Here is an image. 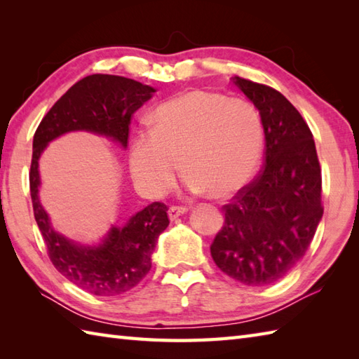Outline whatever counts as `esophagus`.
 I'll return each instance as SVG.
<instances>
[{
	"instance_id": "esophagus-1",
	"label": "esophagus",
	"mask_w": 359,
	"mask_h": 359,
	"mask_svg": "<svg viewBox=\"0 0 359 359\" xmlns=\"http://www.w3.org/2000/svg\"><path fill=\"white\" fill-rule=\"evenodd\" d=\"M188 208L187 207H179V205H172V207H170V210H168V216H170L171 220L177 219L179 216L184 215V212H187Z\"/></svg>"
}]
</instances>
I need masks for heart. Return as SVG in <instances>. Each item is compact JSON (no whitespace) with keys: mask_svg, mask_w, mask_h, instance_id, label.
<instances>
[{"mask_svg":"<svg viewBox=\"0 0 359 359\" xmlns=\"http://www.w3.org/2000/svg\"><path fill=\"white\" fill-rule=\"evenodd\" d=\"M151 123L131 137L128 151L134 185L149 197L174 187L177 160L189 189L215 199L241 191L261 162L262 121L245 100L194 89L158 104Z\"/></svg>","mask_w":359,"mask_h":359,"instance_id":"heart-1","label":"heart"}]
</instances>
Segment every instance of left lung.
<instances>
[{
	"instance_id": "obj_1",
	"label": "left lung",
	"mask_w": 359,
	"mask_h": 359,
	"mask_svg": "<svg viewBox=\"0 0 359 359\" xmlns=\"http://www.w3.org/2000/svg\"><path fill=\"white\" fill-rule=\"evenodd\" d=\"M234 83L261 114L265 163L222 207L224 225L210 248L228 276L262 287L284 278L310 247L324 212L321 166L307 121L279 90L241 77Z\"/></svg>"
}]
</instances>
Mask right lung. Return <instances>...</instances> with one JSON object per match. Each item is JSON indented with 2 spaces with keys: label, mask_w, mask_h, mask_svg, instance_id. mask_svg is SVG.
Here are the masks:
<instances>
[{
  "label": "right lung",
  "mask_w": 359,
  "mask_h": 359,
  "mask_svg": "<svg viewBox=\"0 0 359 359\" xmlns=\"http://www.w3.org/2000/svg\"><path fill=\"white\" fill-rule=\"evenodd\" d=\"M154 88L120 75L94 74L81 79L52 106L34 134L29 184L34 216L53 266L72 284L95 296H117L134 288L151 270L158 234L170 224L168 207L152 202L129 222L112 226L98 247H80L53 231L38 199V158L50 140L69 131H90L126 148L134 112L148 102Z\"/></svg>",
  "instance_id": "right-lung-1"
}]
</instances>
